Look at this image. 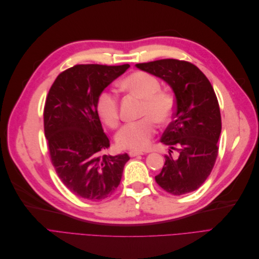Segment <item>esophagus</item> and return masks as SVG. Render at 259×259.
<instances>
[{"mask_svg": "<svg viewBox=\"0 0 259 259\" xmlns=\"http://www.w3.org/2000/svg\"><path fill=\"white\" fill-rule=\"evenodd\" d=\"M128 154H130V156H137V155H142V154H144V152H142V151H137V150H130V152H128Z\"/></svg>", "mask_w": 259, "mask_h": 259, "instance_id": "obj_1", "label": "esophagus"}]
</instances>
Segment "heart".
Wrapping results in <instances>:
<instances>
[{"mask_svg": "<svg viewBox=\"0 0 259 259\" xmlns=\"http://www.w3.org/2000/svg\"><path fill=\"white\" fill-rule=\"evenodd\" d=\"M121 88L144 99L138 121L124 125L116 134V144L123 149L143 150L151 144L156 132V121L168 122L174 114L175 98L167 90L161 89V83L156 77L145 71H136L125 76ZM99 117L110 128L117 127L120 123L119 98L112 91L101 92L96 103Z\"/></svg>", "mask_w": 259, "mask_h": 259, "instance_id": "heart-1", "label": "heart"}]
</instances>
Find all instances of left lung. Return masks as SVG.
Listing matches in <instances>:
<instances>
[{"label": "left lung", "mask_w": 259, "mask_h": 259, "mask_svg": "<svg viewBox=\"0 0 259 259\" xmlns=\"http://www.w3.org/2000/svg\"><path fill=\"white\" fill-rule=\"evenodd\" d=\"M137 68L161 77L175 94L173 121L161 142L170 147L155 182L163 190L183 195L199 189L213 169L218 155L222 116L213 86L189 61L160 59ZM177 151V156L171 153Z\"/></svg>", "instance_id": "1"}]
</instances>
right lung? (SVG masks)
Masks as SVG:
<instances>
[{"label": "right lung", "mask_w": 259, "mask_h": 259, "mask_svg": "<svg viewBox=\"0 0 259 259\" xmlns=\"http://www.w3.org/2000/svg\"><path fill=\"white\" fill-rule=\"evenodd\" d=\"M130 65H76L62 71L46 96L44 133L55 170L76 197L97 202L120 185L127 153L108 155L110 146L97 113L99 94Z\"/></svg>", "instance_id": "obj_1"}]
</instances>
